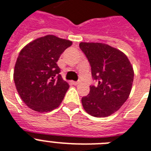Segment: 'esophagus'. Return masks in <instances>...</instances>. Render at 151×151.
<instances>
[{
  "mask_svg": "<svg viewBox=\"0 0 151 151\" xmlns=\"http://www.w3.org/2000/svg\"><path fill=\"white\" fill-rule=\"evenodd\" d=\"M80 83H81V81H80V80L76 81V82H73V84H74V85H78Z\"/></svg>",
  "mask_w": 151,
  "mask_h": 151,
  "instance_id": "obj_1",
  "label": "esophagus"
}]
</instances>
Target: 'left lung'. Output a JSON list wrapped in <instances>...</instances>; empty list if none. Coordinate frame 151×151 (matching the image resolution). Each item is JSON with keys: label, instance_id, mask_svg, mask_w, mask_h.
<instances>
[{"label": "left lung", "instance_id": "obj_1", "mask_svg": "<svg viewBox=\"0 0 151 151\" xmlns=\"http://www.w3.org/2000/svg\"><path fill=\"white\" fill-rule=\"evenodd\" d=\"M96 86H90L88 96L82 98L83 108L96 117H106L117 111L128 99L134 73L124 53L103 43L81 42Z\"/></svg>", "mask_w": 151, "mask_h": 151}]
</instances>
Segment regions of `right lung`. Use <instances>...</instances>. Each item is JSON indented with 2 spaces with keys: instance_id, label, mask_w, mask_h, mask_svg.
<instances>
[{
  "instance_id": "right-lung-1",
  "label": "right lung",
  "mask_w": 151,
  "mask_h": 151,
  "mask_svg": "<svg viewBox=\"0 0 151 151\" xmlns=\"http://www.w3.org/2000/svg\"><path fill=\"white\" fill-rule=\"evenodd\" d=\"M71 41L55 35L37 38L24 46L16 61L14 80L24 103L39 113L50 112L62 103L68 86L56 62Z\"/></svg>"
}]
</instances>
